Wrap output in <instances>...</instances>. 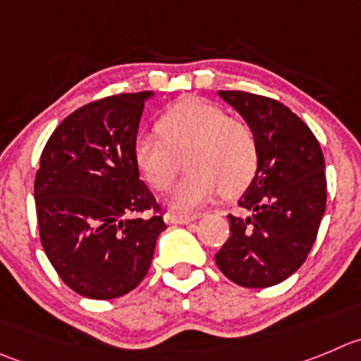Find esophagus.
I'll return each mask as SVG.
<instances>
[{
  "instance_id": "esophagus-1",
  "label": "esophagus",
  "mask_w": 361,
  "mask_h": 361,
  "mask_svg": "<svg viewBox=\"0 0 361 361\" xmlns=\"http://www.w3.org/2000/svg\"><path fill=\"white\" fill-rule=\"evenodd\" d=\"M198 219V214H183V212H170L166 216V221L170 225H186V223Z\"/></svg>"
}]
</instances>
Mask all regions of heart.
Wrapping results in <instances>:
<instances>
[{"label": "heart", "instance_id": "b5f03b06", "mask_svg": "<svg viewBox=\"0 0 361 361\" xmlns=\"http://www.w3.org/2000/svg\"><path fill=\"white\" fill-rule=\"evenodd\" d=\"M156 133L136 138L135 163L147 183L164 193L184 159L190 173L175 190L177 207L200 205L219 191L238 197L259 170V143L252 127L200 99L175 102L159 116Z\"/></svg>", "mask_w": 361, "mask_h": 361}]
</instances>
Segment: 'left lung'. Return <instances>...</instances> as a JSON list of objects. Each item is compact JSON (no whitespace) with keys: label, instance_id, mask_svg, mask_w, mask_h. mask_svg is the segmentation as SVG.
Segmentation results:
<instances>
[{"label":"left lung","instance_id":"obj_1","mask_svg":"<svg viewBox=\"0 0 361 361\" xmlns=\"http://www.w3.org/2000/svg\"><path fill=\"white\" fill-rule=\"evenodd\" d=\"M252 127L259 170L228 214L230 238L214 255L228 280L250 289L276 286L296 273L314 246L326 209L321 145L310 127L287 106L264 95L221 90Z\"/></svg>","mask_w":361,"mask_h":361}]
</instances>
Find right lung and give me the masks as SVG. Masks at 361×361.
<instances>
[{
	"label": "right lung",
	"instance_id": "add662e5",
	"mask_svg": "<svg viewBox=\"0 0 361 361\" xmlns=\"http://www.w3.org/2000/svg\"><path fill=\"white\" fill-rule=\"evenodd\" d=\"M147 97L150 92L118 94L81 106L61 120L40 156V243L65 286L90 300L136 289L166 228L133 154Z\"/></svg>",
	"mask_w": 361,
	"mask_h": 361
}]
</instances>
